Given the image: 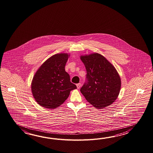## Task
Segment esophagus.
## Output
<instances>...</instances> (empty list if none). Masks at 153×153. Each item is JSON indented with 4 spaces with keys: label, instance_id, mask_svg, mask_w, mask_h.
<instances>
[{
    "label": "esophagus",
    "instance_id": "obj_1",
    "mask_svg": "<svg viewBox=\"0 0 153 153\" xmlns=\"http://www.w3.org/2000/svg\"><path fill=\"white\" fill-rule=\"evenodd\" d=\"M81 85L80 83H79V84H76V87H77L78 88H79L81 87Z\"/></svg>",
    "mask_w": 153,
    "mask_h": 153
}]
</instances>
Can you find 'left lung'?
Wrapping results in <instances>:
<instances>
[{
	"mask_svg": "<svg viewBox=\"0 0 153 153\" xmlns=\"http://www.w3.org/2000/svg\"><path fill=\"white\" fill-rule=\"evenodd\" d=\"M86 70V81L80 88L81 94L94 107H106L117 100L121 88L117 71L104 56L97 53L81 56Z\"/></svg>",
	"mask_w": 153,
	"mask_h": 153,
	"instance_id": "8db88e82",
	"label": "left lung"
}]
</instances>
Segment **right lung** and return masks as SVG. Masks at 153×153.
<instances>
[{"instance_id":"right-lung-1","label":"right lung","mask_w":153,"mask_h":153,"mask_svg":"<svg viewBox=\"0 0 153 153\" xmlns=\"http://www.w3.org/2000/svg\"><path fill=\"white\" fill-rule=\"evenodd\" d=\"M69 55L66 53L50 57L40 67L33 78V96L42 107L54 109L68 98L70 92L76 88L65 71Z\"/></svg>"}]
</instances>
